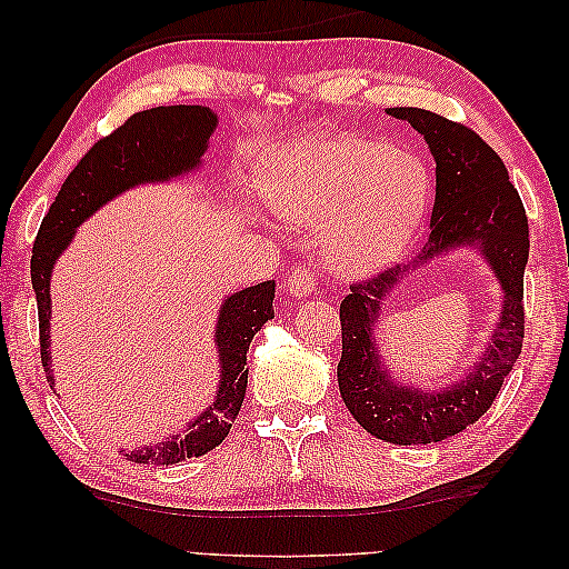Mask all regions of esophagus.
Segmentation results:
<instances>
[{"mask_svg":"<svg viewBox=\"0 0 569 569\" xmlns=\"http://www.w3.org/2000/svg\"><path fill=\"white\" fill-rule=\"evenodd\" d=\"M316 290V274L308 267H295L287 277V292L292 295L295 300L308 298L310 292Z\"/></svg>","mask_w":569,"mask_h":569,"instance_id":"1","label":"esophagus"}]
</instances>
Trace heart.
<instances>
[{
	"instance_id": "obj_1",
	"label": "heart",
	"mask_w": 569,
	"mask_h": 569,
	"mask_svg": "<svg viewBox=\"0 0 569 569\" xmlns=\"http://www.w3.org/2000/svg\"><path fill=\"white\" fill-rule=\"evenodd\" d=\"M263 191L287 220L323 222L326 261L347 277L388 269L415 243L432 173L411 150L383 139L298 137L271 150Z\"/></svg>"
}]
</instances>
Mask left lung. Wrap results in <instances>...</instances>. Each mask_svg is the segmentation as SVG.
<instances>
[{
    "instance_id": "left-lung-1",
    "label": "left lung",
    "mask_w": 569,
    "mask_h": 569,
    "mask_svg": "<svg viewBox=\"0 0 569 569\" xmlns=\"http://www.w3.org/2000/svg\"><path fill=\"white\" fill-rule=\"evenodd\" d=\"M386 113L409 121L435 158L430 238L411 263L349 287L352 292L339 306L337 378L349 415L370 435L393 446H430L477 422L520 357L528 220L508 168L477 131L422 108H386ZM461 247H473L501 282L493 339L472 370L453 385L435 392L399 385L379 355L377 318L403 276Z\"/></svg>"
}]
</instances>
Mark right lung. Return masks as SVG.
Segmentation results:
<instances>
[{
    "label": "right lung",
    "instance_id": "obj_1",
    "mask_svg": "<svg viewBox=\"0 0 569 569\" xmlns=\"http://www.w3.org/2000/svg\"><path fill=\"white\" fill-rule=\"evenodd\" d=\"M217 129V113L207 106H160L134 113L100 139L67 176L57 201L43 217L33 243L30 279L38 302L41 362L51 386V274L59 256L72 246L74 232L108 201L147 183H168L197 173ZM274 279L228 295L214 326V347L220 357V383L209 407L186 422L181 432L142 448L119 450L134 463L173 466L199 458L220 446L236 422L248 386L246 352L253 333L274 318Z\"/></svg>",
    "mask_w": 569,
    "mask_h": 569
}]
</instances>
